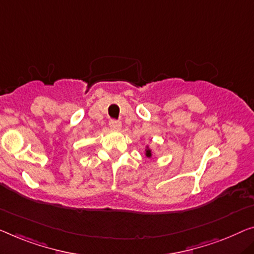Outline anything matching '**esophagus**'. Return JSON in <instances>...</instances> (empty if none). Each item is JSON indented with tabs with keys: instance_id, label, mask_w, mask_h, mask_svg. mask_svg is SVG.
<instances>
[{
	"instance_id": "1",
	"label": "esophagus",
	"mask_w": 254,
	"mask_h": 254,
	"mask_svg": "<svg viewBox=\"0 0 254 254\" xmlns=\"http://www.w3.org/2000/svg\"><path fill=\"white\" fill-rule=\"evenodd\" d=\"M109 127H111V128H113V130L119 131V130H121V127H122V124H121L120 121L111 120L109 121Z\"/></svg>"
}]
</instances>
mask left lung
<instances>
[{"label":"left lung","mask_w":254,"mask_h":254,"mask_svg":"<svg viewBox=\"0 0 254 254\" xmlns=\"http://www.w3.org/2000/svg\"><path fill=\"white\" fill-rule=\"evenodd\" d=\"M146 156L147 157H151V150L149 148L146 149Z\"/></svg>","instance_id":"left-lung-1"}]
</instances>
